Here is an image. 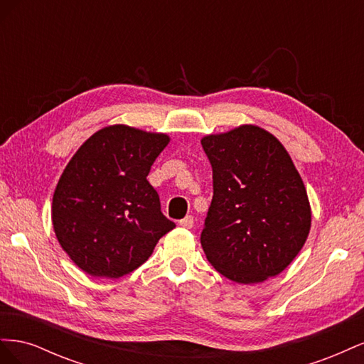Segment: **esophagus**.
<instances>
[{
    "mask_svg": "<svg viewBox=\"0 0 364 364\" xmlns=\"http://www.w3.org/2000/svg\"><path fill=\"white\" fill-rule=\"evenodd\" d=\"M179 225H181L182 228H185V229H191V228L194 226V218H193V215H186V217H183L182 220H179Z\"/></svg>",
    "mask_w": 364,
    "mask_h": 364,
    "instance_id": "34e87169",
    "label": "esophagus"
}]
</instances>
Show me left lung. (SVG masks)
<instances>
[{
	"mask_svg": "<svg viewBox=\"0 0 364 364\" xmlns=\"http://www.w3.org/2000/svg\"><path fill=\"white\" fill-rule=\"evenodd\" d=\"M202 147L214 186L200 235L208 261L238 284L277 277L311 228L310 200L289 151L253 124L206 135Z\"/></svg>",
	"mask_w": 364,
	"mask_h": 364,
	"instance_id": "1",
	"label": "left lung"
}]
</instances>
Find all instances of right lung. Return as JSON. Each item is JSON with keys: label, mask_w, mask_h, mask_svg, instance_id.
<instances>
[{"label": "right lung", "mask_w": 364, "mask_h": 364, "mask_svg": "<svg viewBox=\"0 0 364 364\" xmlns=\"http://www.w3.org/2000/svg\"><path fill=\"white\" fill-rule=\"evenodd\" d=\"M167 134L126 124L97 130L74 153L53 196L62 249L94 278H121L144 264L176 226L161 213L147 176Z\"/></svg>", "instance_id": "right-lung-1"}]
</instances>
